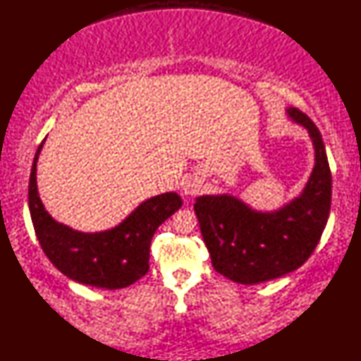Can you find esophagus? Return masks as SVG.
I'll list each match as a JSON object with an SVG mask.
<instances>
[{"instance_id": "obj_1", "label": "esophagus", "mask_w": 361, "mask_h": 361, "mask_svg": "<svg viewBox=\"0 0 361 361\" xmlns=\"http://www.w3.org/2000/svg\"><path fill=\"white\" fill-rule=\"evenodd\" d=\"M203 189V180L200 175H190L186 178L185 183V194L188 195H197L200 194Z\"/></svg>"}]
</instances>
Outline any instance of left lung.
<instances>
[{"label":"left lung","instance_id":"left-lung-1","mask_svg":"<svg viewBox=\"0 0 361 361\" xmlns=\"http://www.w3.org/2000/svg\"><path fill=\"white\" fill-rule=\"evenodd\" d=\"M287 113L309 130L315 169L301 197L273 214L251 211L231 195H203L194 209L214 270L234 282L271 281L298 270L323 235L331 212L332 173L318 127L301 110Z\"/></svg>","mask_w":361,"mask_h":361}]
</instances>
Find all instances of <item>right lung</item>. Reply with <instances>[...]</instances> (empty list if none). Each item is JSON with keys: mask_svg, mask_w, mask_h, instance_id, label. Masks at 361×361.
I'll use <instances>...</instances> for the list:
<instances>
[{"mask_svg": "<svg viewBox=\"0 0 361 361\" xmlns=\"http://www.w3.org/2000/svg\"><path fill=\"white\" fill-rule=\"evenodd\" d=\"M42 147L43 142L38 145L30 171L29 211L37 239L52 265L75 282L106 290L124 288L141 279L149 271L152 237L181 208V197L175 192L153 197L110 231H73L57 224L38 197L35 173Z\"/></svg>", "mask_w": 361, "mask_h": 361, "instance_id": "add662e5", "label": "right lung"}]
</instances>
